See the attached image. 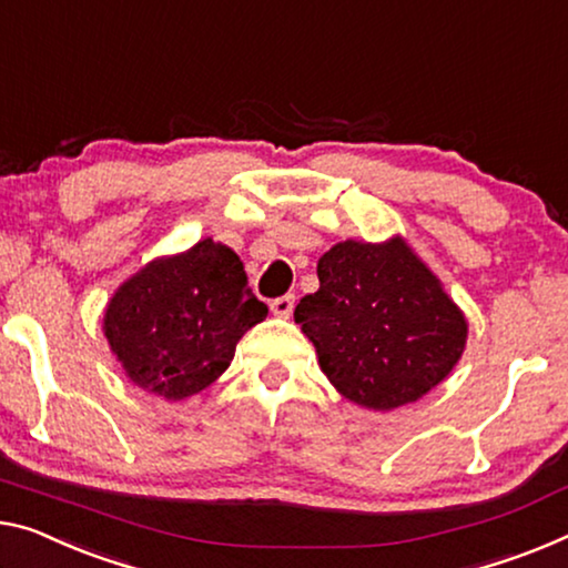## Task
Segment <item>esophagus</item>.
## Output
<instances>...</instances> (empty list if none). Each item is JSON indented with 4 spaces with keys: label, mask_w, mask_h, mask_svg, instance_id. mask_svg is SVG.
Returning a JSON list of instances; mask_svg holds the SVG:
<instances>
[{
    "label": "esophagus",
    "mask_w": 568,
    "mask_h": 568,
    "mask_svg": "<svg viewBox=\"0 0 568 568\" xmlns=\"http://www.w3.org/2000/svg\"><path fill=\"white\" fill-rule=\"evenodd\" d=\"M272 312L276 314V317H292V310H294V294H284V296H276V300H272Z\"/></svg>",
    "instance_id": "1"
}]
</instances>
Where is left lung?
Here are the masks:
<instances>
[{"label":"left lung","mask_w":568,"mask_h":568,"mask_svg":"<svg viewBox=\"0 0 568 568\" xmlns=\"http://www.w3.org/2000/svg\"><path fill=\"white\" fill-rule=\"evenodd\" d=\"M317 276L320 290L296 304L294 322L353 404L373 412L414 404L465 353V314L400 235L337 243Z\"/></svg>","instance_id":"obj_1"}]
</instances>
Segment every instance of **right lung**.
<instances>
[{
  "label": "right lung",
  "instance_id": "1",
  "mask_svg": "<svg viewBox=\"0 0 568 568\" xmlns=\"http://www.w3.org/2000/svg\"><path fill=\"white\" fill-rule=\"evenodd\" d=\"M266 314L235 251L203 239L126 278L103 314V335L134 386L182 400L229 368L243 333Z\"/></svg>",
  "mask_w": 568,
  "mask_h": 568
}]
</instances>
